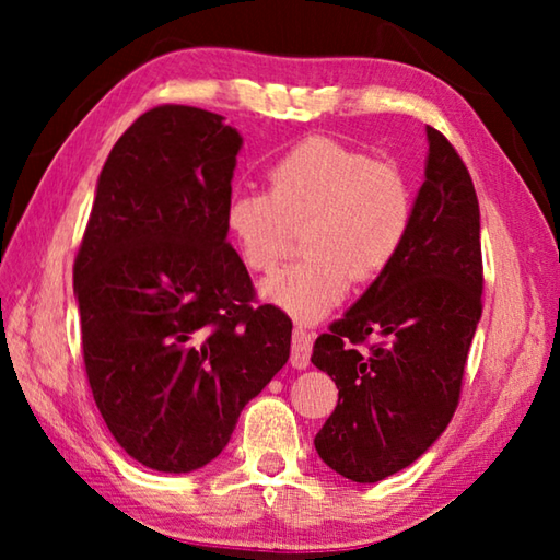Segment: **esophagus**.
<instances>
[{"instance_id": "34e87169", "label": "esophagus", "mask_w": 560, "mask_h": 560, "mask_svg": "<svg viewBox=\"0 0 560 560\" xmlns=\"http://www.w3.org/2000/svg\"><path fill=\"white\" fill-rule=\"evenodd\" d=\"M311 348H314V334L303 326L293 328V346H291V365L303 371L311 363Z\"/></svg>"}]
</instances>
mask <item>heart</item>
Listing matches in <instances>:
<instances>
[{
    "mask_svg": "<svg viewBox=\"0 0 560 560\" xmlns=\"http://www.w3.org/2000/svg\"><path fill=\"white\" fill-rule=\"evenodd\" d=\"M267 189H236L224 224L254 273L287 254L293 230L306 259L261 283V296L299 320H318L353 281L393 267L415 222V189L405 170L330 138H306L267 170Z\"/></svg>",
    "mask_w": 560,
    "mask_h": 560,
    "instance_id": "1",
    "label": "heart"
}]
</instances>
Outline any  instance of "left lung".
Returning <instances> with one entry per match:
<instances>
[{
	"label": "left lung",
	"mask_w": 560,
	"mask_h": 560,
	"mask_svg": "<svg viewBox=\"0 0 560 560\" xmlns=\"http://www.w3.org/2000/svg\"><path fill=\"white\" fill-rule=\"evenodd\" d=\"M428 143L405 249L316 338L311 355L338 387L336 410L314 440L316 452L360 485L410 467L447 430L481 318L477 192L440 130L428 126Z\"/></svg>",
	"instance_id": "1"
}]
</instances>
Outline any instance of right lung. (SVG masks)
Returning a JSON list of instances; mask_svg holds the SVG:
<instances>
[{"label": "right lung", "mask_w": 560, "mask_h": 560, "mask_svg": "<svg viewBox=\"0 0 560 560\" xmlns=\"http://www.w3.org/2000/svg\"><path fill=\"white\" fill-rule=\"evenodd\" d=\"M242 136L217 113L158 106L113 145L73 264L83 363L116 442L183 474L220 454L289 360L291 318L252 306L224 207Z\"/></svg>", "instance_id": "1"}]
</instances>
